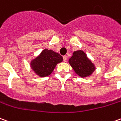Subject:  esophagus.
I'll return each mask as SVG.
<instances>
[{
	"instance_id": "esophagus-1",
	"label": "esophagus",
	"mask_w": 121,
	"mask_h": 121,
	"mask_svg": "<svg viewBox=\"0 0 121 121\" xmlns=\"http://www.w3.org/2000/svg\"><path fill=\"white\" fill-rule=\"evenodd\" d=\"M63 58V61H64L65 62H66L67 60V56H64Z\"/></svg>"
}]
</instances>
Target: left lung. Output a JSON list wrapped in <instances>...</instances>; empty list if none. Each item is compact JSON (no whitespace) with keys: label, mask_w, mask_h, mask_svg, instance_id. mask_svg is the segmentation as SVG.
<instances>
[{"label":"left lung","mask_w":121,"mask_h":121,"mask_svg":"<svg viewBox=\"0 0 121 121\" xmlns=\"http://www.w3.org/2000/svg\"><path fill=\"white\" fill-rule=\"evenodd\" d=\"M69 63L76 74L82 78L90 77L96 70L95 65L82 50L73 52L72 56L69 58Z\"/></svg>","instance_id":"obj_1"}]
</instances>
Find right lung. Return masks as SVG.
Segmentation results:
<instances>
[{
	"label": "right lung",
	"mask_w": 121,
	"mask_h": 121,
	"mask_svg": "<svg viewBox=\"0 0 121 121\" xmlns=\"http://www.w3.org/2000/svg\"><path fill=\"white\" fill-rule=\"evenodd\" d=\"M63 60V57L60 54L52 50L46 48L31 61L30 67L39 77H45L50 75L56 65Z\"/></svg>",
	"instance_id": "1"
}]
</instances>
